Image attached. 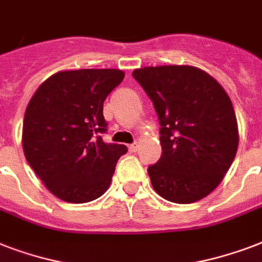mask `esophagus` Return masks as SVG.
Instances as JSON below:
<instances>
[{"mask_svg":"<svg viewBox=\"0 0 262 262\" xmlns=\"http://www.w3.org/2000/svg\"><path fill=\"white\" fill-rule=\"evenodd\" d=\"M129 152H136L137 151V149H139V144L137 143H135V144H130V145H129Z\"/></svg>","mask_w":262,"mask_h":262,"instance_id":"esophagus-1","label":"esophagus"}]
</instances>
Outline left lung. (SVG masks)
Segmentation results:
<instances>
[{
  "mask_svg": "<svg viewBox=\"0 0 262 262\" xmlns=\"http://www.w3.org/2000/svg\"><path fill=\"white\" fill-rule=\"evenodd\" d=\"M133 77L162 126V156L148 167L155 191L177 204L207 197L223 181L239 143L230 96L211 75L189 65L145 67Z\"/></svg>",
  "mask_w": 262,
  "mask_h": 262,
  "instance_id": "8db88e82",
  "label": "left lung"
}]
</instances>
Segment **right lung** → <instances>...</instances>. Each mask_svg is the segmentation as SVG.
Here are the masks:
<instances>
[{"label": "right lung", "mask_w": 262, "mask_h": 262, "mask_svg": "<svg viewBox=\"0 0 262 262\" xmlns=\"http://www.w3.org/2000/svg\"><path fill=\"white\" fill-rule=\"evenodd\" d=\"M125 77L119 69L62 71L35 91L23 122L27 162L49 190L83 204L104 193L127 148L106 144L103 102Z\"/></svg>", "instance_id": "1"}]
</instances>
